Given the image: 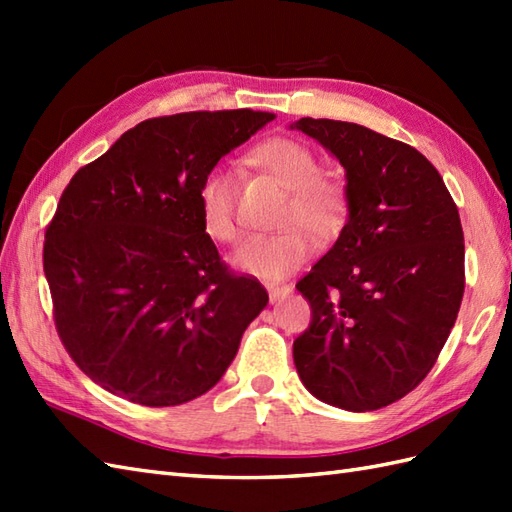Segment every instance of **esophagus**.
Instances as JSON below:
<instances>
[{
  "label": "esophagus",
  "mask_w": 512,
  "mask_h": 512,
  "mask_svg": "<svg viewBox=\"0 0 512 512\" xmlns=\"http://www.w3.org/2000/svg\"><path fill=\"white\" fill-rule=\"evenodd\" d=\"M290 292H292V286H290V284H270V286H268L270 301L284 299L286 295H290Z\"/></svg>",
  "instance_id": "esophagus-1"
}]
</instances>
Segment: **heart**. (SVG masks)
Returning a JSON list of instances; mask_svg holds the SVG:
<instances>
[{
  "label": "heart",
  "mask_w": 512,
  "mask_h": 512,
  "mask_svg": "<svg viewBox=\"0 0 512 512\" xmlns=\"http://www.w3.org/2000/svg\"><path fill=\"white\" fill-rule=\"evenodd\" d=\"M255 162L290 189L281 224L286 228L246 239L235 253V266L244 273L281 279L310 255V231L325 239L343 226L350 200L345 184L321 173L314 151L295 138H270L253 151ZM198 206L204 233L217 244H235L239 239L237 220V176L233 167L213 165L198 187Z\"/></svg>",
  "instance_id": "1"
}]
</instances>
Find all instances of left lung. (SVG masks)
<instances>
[{
	"mask_svg": "<svg viewBox=\"0 0 512 512\" xmlns=\"http://www.w3.org/2000/svg\"><path fill=\"white\" fill-rule=\"evenodd\" d=\"M295 127L341 160L350 220L297 281L312 319L292 358L319 400L374 411L427 378L458 319L460 213L438 169L411 145L330 118Z\"/></svg>",
	"mask_w": 512,
	"mask_h": 512,
	"instance_id": "obj_1",
	"label": "left lung"
}]
</instances>
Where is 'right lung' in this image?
<instances>
[{
	"instance_id": "right-lung-1",
	"label": "right lung",
	"mask_w": 512,
	"mask_h": 512,
	"mask_svg": "<svg viewBox=\"0 0 512 512\" xmlns=\"http://www.w3.org/2000/svg\"><path fill=\"white\" fill-rule=\"evenodd\" d=\"M273 114L184 112L138 123L63 189L43 242L52 317L76 367L136 405L206 394L268 303L204 233V173Z\"/></svg>"
}]
</instances>
